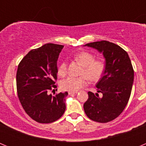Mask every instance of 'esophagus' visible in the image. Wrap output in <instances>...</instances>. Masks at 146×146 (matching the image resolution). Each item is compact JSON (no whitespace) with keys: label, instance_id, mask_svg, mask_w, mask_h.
<instances>
[{"label":"esophagus","instance_id":"1","mask_svg":"<svg viewBox=\"0 0 146 146\" xmlns=\"http://www.w3.org/2000/svg\"><path fill=\"white\" fill-rule=\"evenodd\" d=\"M69 95H72V94H76L78 93V91H69Z\"/></svg>","mask_w":146,"mask_h":146}]
</instances>
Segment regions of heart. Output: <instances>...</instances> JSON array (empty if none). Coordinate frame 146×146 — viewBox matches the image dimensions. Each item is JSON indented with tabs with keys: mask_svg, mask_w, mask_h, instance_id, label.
Returning <instances> with one entry per match:
<instances>
[{
	"mask_svg": "<svg viewBox=\"0 0 146 146\" xmlns=\"http://www.w3.org/2000/svg\"><path fill=\"white\" fill-rule=\"evenodd\" d=\"M75 58L84 66L82 74L86 76H81L79 77L71 76L63 80L60 82V86L64 91H79L81 88L88 84V78L92 81H97L104 74L105 69L104 63L102 60H94V55L93 54L88 52H82L77 54ZM66 72V62L63 61L58 68V73L60 76H64Z\"/></svg>",
	"mask_w": 146,
	"mask_h": 146,
	"instance_id": "1",
	"label": "heart"
}]
</instances>
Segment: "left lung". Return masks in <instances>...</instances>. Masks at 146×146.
I'll return each instance as SVG.
<instances>
[{
    "label": "left lung",
    "mask_w": 146,
    "mask_h": 146,
    "mask_svg": "<svg viewBox=\"0 0 146 146\" xmlns=\"http://www.w3.org/2000/svg\"><path fill=\"white\" fill-rule=\"evenodd\" d=\"M84 46L102 53L105 59L104 74L96 84V93H88L83 108L92 121L107 123L116 118L128 103L134 81V70L128 53L120 46L108 41L91 42Z\"/></svg>",
    "instance_id": "obj_1"
}]
</instances>
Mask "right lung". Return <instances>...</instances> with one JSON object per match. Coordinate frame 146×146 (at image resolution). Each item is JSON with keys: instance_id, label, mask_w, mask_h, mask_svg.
I'll list each match as a JSON object with an SVG mask.
<instances>
[{"instance_id": "right-lung-1", "label": "right lung", "mask_w": 146, "mask_h": 146, "mask_svg": "<svg viewBox=\"0 0 146 146\" xmlns=\"http://www.w3.org/2000/svg\"><path fill=\"white\" fill-rule=\"evenodd\" d=\"M63 48L60 44H44L31 50L18 66V97L25 113L38 123H52L65 112L68 93L49 94L50 90L56 88L54 80H57V61Z\"/></svg>"}]
</instances>
